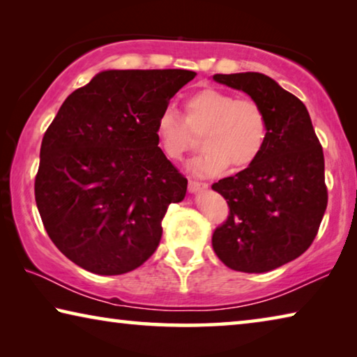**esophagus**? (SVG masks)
I'll return each mask as SVG.
<instances>
[{
    "label": "esophagus",
    "instance_id": "34e87169",
    "mask_svg": "<svg viewBox=\"0 0 357 357\" xmlns=\"http://www.w3.org/2000/svg\"><path fill=\"white\" fill-rule=\"evenodd\" d=\"M208 183H202V181L189 179V192H198L200 189H206Z\"/></svg>",
    "mask_w": 357,
    "mask_h": 357
}]
</instances>
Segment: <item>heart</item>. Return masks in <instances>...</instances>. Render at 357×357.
Segmentation results:
<instances>
[{
  "instance_id": "obj_1",
  "label": "heart",
  "mask_w": 357,
  "mask_h": 357,
  "mask_svg": "<svg viewBox=\"0 0 357 357\" xmlns=\"http://www.w3.org/2000/svg\"><path fill=\"white\" fill-rule=\"evenodd\" d=\"M159 146L178 162L198 146L203 135L204 153L190 164L197 174H219L231 165L243 170L258 160L268 142V116L257 99L215 88H204L184 100V118L172 107L155 121Z\"/></svg>"
}]
</instances>
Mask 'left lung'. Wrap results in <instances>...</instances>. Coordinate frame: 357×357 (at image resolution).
<instances>
[{"mask_svg": "<svg viewBox=\"0 0 357 357\" xmlns=\"http://www.w3.org/2000/svg\"><path fill=\"white\" fill-rule=\"evenodd\" d=\"M213 78L257 99L268 116V142L255 164L213 184L229 208L213 249L229 269L268 273L302 255L317 236L328 206L323 148L305 105L273 78Z\"/></svg>", "mask_w": 357, "mask_h": 357, "instance_id": "left-lung-1", "label": "left lung"}]
</instances>
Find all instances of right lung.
Masks as SVG:
<instances>
[{"label":"right lung","mask_w":357,"mask_h":357,"mask_svg":"<svg viewBox=\"0 0 357 357\" xmlns=\"http://www.w3.org/2000/svg\"><path fill=\"white\" fill-rule=\"evenodd\" d=\"M195 72L104 70L63 102L40 144L34 195L59 252L100 275L137 269L187 179L159 148L155 121Z\"/></svg>","instance_id":"right-lung-1"}]
</instances>
